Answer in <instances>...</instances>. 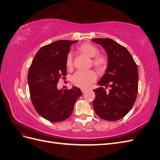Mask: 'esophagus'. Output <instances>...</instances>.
Listing matches in <instances>:
<instances>
[{
    "mask_svg": "<svg viewBox=\"0 0 160 160\" xmlns=\"http://www.w3.org/2000/svg\"><path fill=\"white\" fill-rule=\"evenodd\" d=\"M86 91H87V90H86V89H81V91H82V93H84Z\"/></svg>",
    "mask_w": 160,
    "mask_h": 160,
    "instance_id": "34e87169",
    "label": "esophagus"
}]
</instances>
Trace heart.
I'll list each match as a JSON object with an SVG mask.
<instances>
[{"label": "heart", "mask_w": 160, "mask_h": 160, "mask_svg": "<svg viewBox=\"0 0 160 160\" xmlns=\"http://www.w3.org/2000/svg\"><path fill=\"white\" fill-rule=\"evenodd\" d=\"M80 52L88 56L93 57L91 62L93 65L98 69H104L108 65V58L103 54H99L98 48L90 43H83L79 47ZM66 66L71 69L73 66V56L72 52H69L66 58ZM97 73L93 70L77 71L72 77V81L75 85L82 89L89 88L97 79Z\"/></svg>", "instance_id": "b5f03b06"}]
</instances>
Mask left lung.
Masks as SVG:
<instances>
[{"label":"left lung","mask_w":160,"mask_h":160,"mask_svg":"<svg viewBox=\"0 0 160 160\" xmlns=\"http://www.w3.org/2000/svg\"><path fill=\"white\" fill-rule=\"evenodd\" d=\"M107 52L108 65L105 75L98 82L102 87L93 90V109L99 118L107 121L123 118L132 108L138 91V69L133 58L126 48L111 38L92 40Z\"/></svg>","instance_id":"1"}]
</instances>
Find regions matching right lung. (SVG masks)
<instances>
[{"instance_id": "obj_1", "label": "right lung", "mask_w": 160, "mask_h": 160, "mask_svg": "<svg viewBox=\"0 0 160 160\" xmlns=\"http://www.w3.org/2000/svg\"><path fill=\"white\" fill-rule=\"evenodd\" d=\"M77 41L60 40L41 47L32 60L28 72V83L32 105L37 112L51 122L69 118L80 89H57L60 78L67 75L66 58L70 47Z\"/></svg>"}]
</instances>
